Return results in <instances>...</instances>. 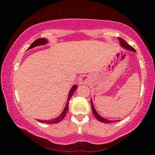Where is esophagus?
<instances>
[{
    "instance_id": "34e87169",
    "label": "esophagus",
    "mask_w": 155,
    "mask_h": 155,
    "mask_svg": "<svg viewBox=\"0 0 155 155\" xmlns=\"http://www.w3.org/2000/svg\"><path fill=\"white\" fill-rule=\"evenodd\" d=\"M89 77L87 75H84V76H82L81 78L79 79V81H78V83L80 84H87L89 83Z\"/></svg>"
}]
</instances>
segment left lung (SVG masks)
Returning <instances> with one entry per match:
<instances>
[{"label":"left lung","mask_w":155,"mask_h":155,"mask_svg":"<svg viewBox=\"0 0 155 155\" xmlns=\"http://www.w3.org/2000/svg\"><path fill=\"white\" fill-rule=\"evenodd\" d=\"M118 39H119L120 44V46H122V47H124V48H126V49H127V50L130 51L135 52V48H133L132 46H130L128 44H127L126 41H125L124 39H123L122 38H118ZM91 104H92V105H91V107H92V110L93 114H94V116H95V118H96L97 120H99V121L102 122V123H106V124H111V123H114V120H110L106 119V118L101 117V116L99 115L98 113H97V111L94 109V105H93V102H92V99H91Z\"/></svg>","instance_id":"1"}]
</instances>
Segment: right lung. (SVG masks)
<instances>
[{"label":"right lung","instance_id":"right-lung-1","mask_svg":"<svg viewBox=\"0 0 155 155\" xmlns=\"http://www.w3.org/2000/svg\"><path fill=\"white\" fill-rule=\"evenodd\" d=\"M47 42H48L47 39H45V38H39V39H37V40H35V41H34L33 43L31 44L30 46H29V47L28 48V49H31V48L35 47V46L44 45V44H46V43H47ZM77 88H78V86L75 85V84H74V85L73 86V87L71 88V90H70L69 94H68V100H67L66 105H65L64 109H63V112L61 114L60 116H58L57 118H54V119H51V120H39V119H38L37 120L38 121L44 123V124H57V123L61 122V120H62L63 118H64L65 115H66V113H67L68 110V102H69V100H70V99H71V97L73 96L74 92H75V91L76 90V89H77Z\"/></svg>","mask_w":155,"mask_h":155}]
</instances>
